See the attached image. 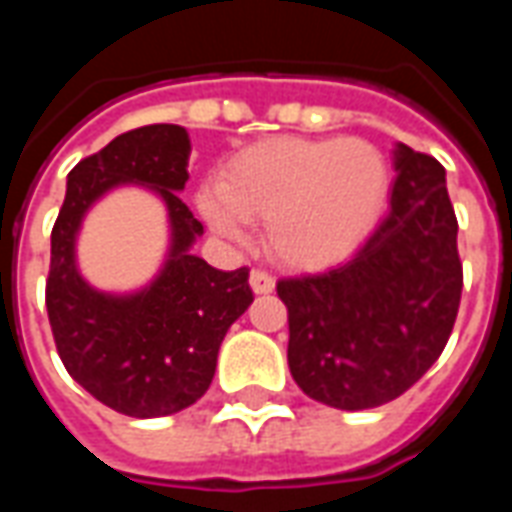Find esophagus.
Here are the masks:
<instances>
[{"mask_svg": "<svg viewBox=\"0 0 512 512\" xmlns=\"http://www.w3.org/2000/svg\"><path fill=\"white\" fill-rule=\"evenodd\" d=\"M249 282H252V290H255V293H271L274 285H277L274 277H271L268 271H263V268H255V271H252V277H249Z\"/></svg>", "mask_w": 512, "mask_h": 512, "instance_id": "obj_1", "label": "esophagus"}]
</instances>
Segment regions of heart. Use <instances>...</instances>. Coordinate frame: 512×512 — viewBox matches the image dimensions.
<instances>
[{
  "label": "heart",
  "mask_w": 512,
  "mask_h": 512,
  "mask_svg": "<svg viewBox=\"0 0 512 512\" xmlns=\"http://www.w3.org/2000/svg\"><path fill=\"white\" fill-rule=\"evenodd\" d=\"M389 191L384 153L367 139L277 136L224 167L200 208L219 233L266 222V249L293 268L332 266L376 227Z\"/></svg>",
  "instance_id": "heart-1"
}]
</instances>
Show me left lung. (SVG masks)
Returning a JSON list of instances; mask_svg holds the SVG:
<instances>
[{
  "label": "left lung",
  "instance_id": "1",
  "mask_svg": "<svg viewBox=\"0 0 512 512\" xmlns=\"http://www.w3.org/2000/svg\"><path fill=\"white\" fill-rule=\"evenodd\" d=\"M461 290L444 167L400 145L389 211L365 246L329 271L277 282L288 307L290 376L332 408L384 406L441 356Z\"/></svg>",
  "mask_w": 512,
  "mask_h": 512
}]
</instances>
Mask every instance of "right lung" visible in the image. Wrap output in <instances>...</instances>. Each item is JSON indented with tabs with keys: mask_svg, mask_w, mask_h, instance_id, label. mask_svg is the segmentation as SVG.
I'll return each instance as SVG.
<instances>
[{
	"mask_svg": "<svg viewBox=\"0 0 512 512\" xmlns=\"http://www.w3.org/2000/svg\"><path fill=\"white\" fill-rule=\"evenodd\" d=\"M186 128L156 123L115 136L68 175L51 227L46 310L62 365L95 400L126 417H167L197 403L216 373L224 334L255 293L249 268L219 271L189 255L202 222L178 191L189 180ZM117 182H147L168 202L173 252L142 294L115 300L93 291L72 263V241L89 202Z\"/></svg>",
	"mask_w": 512,
	"mask_h": 512,
	"instance_id": "add662e5",
	"label": "right lung"
}]
</instances>
